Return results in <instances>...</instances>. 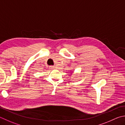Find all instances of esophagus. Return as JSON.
Listing matches in <instances>:
<instances>
[{"label":"esophagus","mask_w":125,"mask_h":125,"mask_svg":"<svg viewBox=\"0 0 125 125\" xmlns=\"http://www.w3.org/2000/svg\"><path fill=\"white\" fill-rule=\"evenodd\" d=\"M49 68H50V69H53V68H55V67H54V66H53V65H50V67H49Z\"/></svg>","instance_id":"esophagus-1"}]
</instances>
